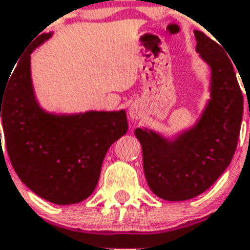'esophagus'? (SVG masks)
I'll return each mask as SVG.
<instances>
[{
  "mask_svg": "<svg viewBox=\"0 0 250 250\" xmlns=\"http://www.w3.org/2000/svg\"><path fill=\"white\" fill-rule=\"evenodd\" d=\"M128 114H130V116L132 119H139V118H142V115H143V110H142V107H140L139 104L134 103V104H131L130 108H128Z\"/></svg>",
  "mask_w": 250,
  "mask_h": 250,
  "instance_id": "34e87169",
  "label": "esophagus"
}]
</instances>
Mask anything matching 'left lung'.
<instances>
[{
  "mask_svg": "<svg viewBox=\"0 0 250 250\" xmlns=\"http://www.w3.org/2000/svg\"><path fill=\"white\" fill-rule=\"evenodd\" d=\"M195 37L196 51L210 68L209 99L200 118L171 138L149 128L135 130L149 188L168 201L193 199L221 176L233 158L243 122L234 62L203 31L195 30Z\"/></svg>",
  "mask_w": 250,
  "mask_h": 250,
  "instance_id": "left-lung-1",
  "label": "left lung"
}]
</instances>
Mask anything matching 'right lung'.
I'll list each match as a JSON object with an SVG mask.
<instances>
[{
	"mask_svg": "<svg viewBox=\"0 0 250 250\" xmlns=\"http://www.w3.org/2000/svg\"><path fill=\"white\" fill-rule=\"evenodd\" d=\"M51 36L45 33L29 46L0 88V118L5 148L21 182L53 204H77L94 192L107 151L128 123L125 110L55 114L41 107L31 53Z\"/></svg>",
	"mask_w": 250,
	"mask_h": 250,
	"instance_id": "right-lung-1",
	"label": "right lung"
}]
</instances>
